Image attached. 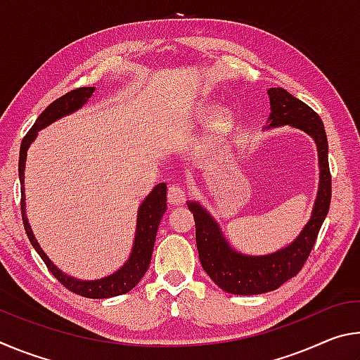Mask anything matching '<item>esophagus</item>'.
Masks as SVG:
<instances>
[{
    "label": "esophagus",
    "instance_id": "esophagus-1",
    "mask_svg": "<svg viewBox=\"0 0 360 360\" xmlns=\"http://www.w3.org/2000/svg\"><path fill=\"white\" fill-rule=\"evenodd\" d=\"M186 202V192L179 184H172L168 187V203L182 205Z\"/></svg>",
    "mask_w": 360,
    "mask_h": 360
}]
</instances>
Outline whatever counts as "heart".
<instances>
[{
  "mask_svg": "<svg viewBox=\"0 0 360 360\" xmlns=\"http://www.w3.org/2000/svg\"><path fill=\"white\" fill-rule=\"evenodd\" d=\"M205 111L206 112H211V108H205ZM227 119H229V114L227 112H221V114H219V117H217V122H219V124H225V122H227Z\"/></svg>",
  "mask_w": 360,
  "mask_h": 360,
  "instance_id": "obj_1",
  "label": "heart"
}]
</instances>
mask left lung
<instances>
[{
    "instance_id": "1",
    "label": "left lung",
    "mask_w": 360,
    "mask_h": 360,
    "mask_svg": "<svg viewBox=\"0 0 360 360\" xmlns=\"http://www.w3.org/2000/svg\"><path fill=\"white\" fill-rule=\"evenodd\" d=\"M270 96L271 127L290 125L308 133L318 146L319 188L311 217L300 235L279 251L266 255H246L229 245L221 227L202 205L187 202L195 219V240L203 270L222 290L235 295H257L275 290L294 278L307 262L328 212L332 197V176L328 168V143L324 124L311 108L292 96L288 90L273 87Z\"/></svg>"
}]
</instances>
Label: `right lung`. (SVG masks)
Masks as SVG:
<instances>
[{"instance_id":"right-lung-1","label":"right lung","mask_w":360,"mask_h":360,"mask_svg":"<svg viewBox=\"0 0 360 360\" xmlns=\"http://www.w3.org/2000/svg\"><path fill=\"white\" fill-rule=\"evenodd\" d=\"M95 92V87H79L76 90H71L58 100L51 103L44 111L39 114L36 119L32 129L28 130L25 138L22 139L20 144V157H19V179L22 186V219L23 227H25L27 236L32 246L39 254V257L44 260L49 271L56 276L60 283H62L66 289L75 292L77 295L87 297V298H109L115 295H122L130 292L135 285L139 283V279L144 276L148 271L152 251H154V243L157 236V229L160 225L163 212L167 211V184L160 182L157 184L152 192L143 200L141 206L138 210V219H136V235L135 243H133V249L129 260L125 262L124 266H120L117 271L112 273L106 278L95 279V281H82V279H76L72 276L65 275L62 270L52 264L51 259L47 257L46 252L42 251L41 246L36 241L32 227H30L28 219L25 214V188H23V181H25V160H27V150L30 144L34 141L38 131L44 129V127L51 125L52 122L62 119L63 115H68L71 112L77 111L82 108L85 103L89 101L90 96Z\"/></svg>"}]
</instances>
